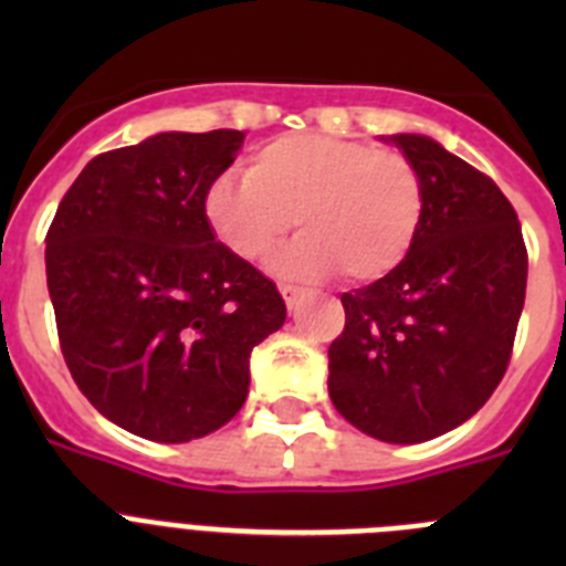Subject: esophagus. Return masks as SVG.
Wrapping results in <instances>:
<instances>
[{
    "label": "esophagus",
    "instance_id": "1",
    "mask_svg": "<svg viewBox=\"0 0 566 566\" xmlns=\"http://www.w3.org/2000/svg\"><path fill=\"white\" fill-rule=\"evenodd\" d=\"M280 294H283V300H286V306L294 308L303 300V289L297 286H280Z\"/></svg>",
    "mask_w": 566,
    "mask_h": 566
}]
</instances>
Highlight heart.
<instances>
[{
	"label": "heart",
	"mask_w": 566,
	"mask_h": 566,
	"mask_svg": "<svg viewBox=\"0 0 566 566\" xmlns=\"http://www.w3.org/2000/svg\"><path fill=\"white\" fill-rule=\"evenodd\" d=\"M214 238L247 263H263L292 223L303 238L274 263L283 277L343 272L374 283L399 269L424 214L422 175L402 153L326 133H289L260 144L247 181L218 178L203 195Z\"/></svg>",
	"instance_id": "1"
}]
</instances>
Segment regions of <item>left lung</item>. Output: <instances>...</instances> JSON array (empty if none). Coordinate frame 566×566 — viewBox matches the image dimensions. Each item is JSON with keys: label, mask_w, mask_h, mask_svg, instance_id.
I'll return each mask as SVG.
<instances>
[{"label": "left lung", "mask_w": 566, "mask_h": 566, "mask_svg": "<svg viewBox=\"0 0 566 566\" xmlns=\"http://www.w3.org/2000/svg\"><path fill=\"white\" fill-rule=\"evenodd\" d=\"M419 169L417 243L388 277L345 292L328 348V397L391 444L453 431L507 371L527 289L516 209L488 175L419 133L382 135Z\"/></svg>", "instance_id": "1"}]
</instances>
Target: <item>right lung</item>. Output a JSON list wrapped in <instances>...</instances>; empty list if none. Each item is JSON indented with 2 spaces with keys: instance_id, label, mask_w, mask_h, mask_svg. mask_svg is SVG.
Here are the masks:
<instances>
[{
  "instance_id": "1",
  "label": "right lung",
  "mask_w": 566,
  "mask_h": 566,
  "mask_svg": "<svg viewBox=\"0 0 566 566\" xmlns=\"http://www.w3.org/2000/svg\"><path fill=\"white\" fill-rule=\"evenodd\" d=\"M243 133H155L96 155L50 223L48 292L70 374L135 437L189 442L249 397V357L286 303L209 229L203 195Z\"/></svg>"
}]
</instances>
